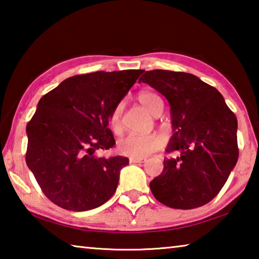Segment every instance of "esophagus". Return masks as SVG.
Instances as JSON below:
<instances>
[{"instance_id": "obj_1", "label": "esophagus", "mask_w": 259, "mask_h": 259, "mask_svg": "<svg viewBox=\"0 0 259 259\" xmlns=\"http://www.w3.org/2000/svg\"><path fill=\"white\" fill-rule=\"evenodd\" d=\"M130 163H144V162H146L145 157H130L129 159Z\"/></svg>"}]
</instances>
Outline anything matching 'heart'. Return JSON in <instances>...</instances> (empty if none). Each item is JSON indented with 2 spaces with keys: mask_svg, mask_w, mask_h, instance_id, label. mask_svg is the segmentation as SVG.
<instances>
[{
  "mask_svg": "<svg viewBox=\"0 0 259 259\" xmlns=\"http://www.w3.org/2000/svg\"><path fill=\"white\" fill-rule=\"evenodd\" d=\"M138 100L146 111L154 116H159L163 111V100L159 95L152 91H143L138 96ZM122 105H117L111 117L112 128L117 131L121 125ZM163 145V140L159 135H136L130 134L120 139L117 144L119 152L131 157H145L155 152Z\"/></svg>",
  "mask_w": 259,
  "mask_h": 259,
  "instance_id": "1",
  "label": "heart"
}]
</instances>
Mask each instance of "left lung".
<instances>
[{
  "label": "left lung",
  "mask_w": 259,
  "mask_h": 259,
  "mask_svg": "<svg viewBox=\"0 0 259 259\" xmlns=\"http://www.w3.org/2000/svg\"><path fill=\"white\" fill-rule=\"evenodd\" d=\"M170 105L172 136L163 171L150 183L157 201L174 209L204 205L224 186L238 162V120L224 97L198 76L154 69L139 78Z\"/></svg>",
  "instance_id": "left-lung-1"
}]
</instances>
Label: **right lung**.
Returning a JSON list of instances; mask_svg holds the SVG:
<instances>
[{"label":"right lung","mask_w":259,"mask_h":259,"mask_svg":"<svg viewBox=\"0 0 259 259\" xmlns=\"http://www.w3.org/2000/svg\"><path fill=\"white\" fill-rule=\"evenodd\" d=\"M143 72L75 75L40 99L26 126V163L51 202L87 211L112 198L129 159L94 153L115 145L108 128L112 114Z\"/></svg>","instance_id":"obj_1"}]
</instances>
